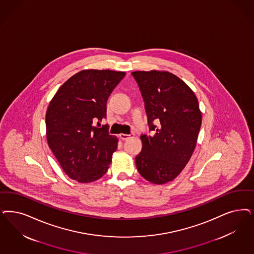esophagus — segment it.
<instances>
[{
	"label": "esophagus",
	"instance_id": "1",
	"mask_svg": "<svg viewBox=\"0 0 254 254\" xmlns=\"http://www.w3.org/2000/svg\"><path fill=\"white\" fill-rule=\"evenodd\" d=\"M119 137H120V139L121 140H127V139H129V138H132V137H134V134H123L121 133L120 135H119Z\"/></svg>",
	"mask_w": 254,
	"mask_h": 254
}]
</instances>
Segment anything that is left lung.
I'll return each instance as SVG.
<instances>
[{
    "instance_id": "8db88e82",
    "label": "left lung",
    "mask_w": 254,
    "mask_h": 254,
    "mask_svg": "<svg viewBox=\"0 0 254 254\" xmlns=\"http://www.w3.org/2000/svg\"><path fill=\"white\" fill-rule=\"evenodd\" d=\"M153 136L142 134L137 170L156 185L173 181L190 161L196 147L201 113L194 92L184 80L162 70L134 71ZM156 123L155 125L153 122Z\"/></svg>"
}]
</instances>
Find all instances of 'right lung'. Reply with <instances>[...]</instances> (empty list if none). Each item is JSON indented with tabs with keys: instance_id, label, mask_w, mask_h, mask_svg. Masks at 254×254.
Returning a JSON list of instances; mask_svg holds the SVG:
<instances>
[{
	"instance_id": "obj_1",
	"label": "right lung",
	"mask_w": 254,
	"mask_h": 254,
	"mask_svg": "<svg viewBox=\"0 0 254 254\" xmlns=\"http://www.w3.org/2000/svg\"><path fill=\"white\" fill-rule=\"evenodd\" d=\"M126 73L84 69L58 89L46 113L48 145L71 179L90 183L105 175L118 139L99 126L107 100Z\"/></svg>"
}]
</instances>
